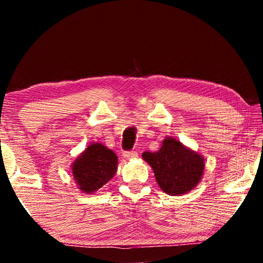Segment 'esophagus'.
<instances>
[{"mask_svg":"<svg viewBox=\"0 0 263 263\" xmlns=\"http://www.w3.org/2000/svg\"><path fill=\"white\" fill-rule=\"evenodd\" d=\"M124 158L125 159H136L138 157V152L137 151H130V152H124Z\"/></svg>","mask_w":263,"mask_h":263,"instance_id":"1","label":"esophagus"}]
</instances>
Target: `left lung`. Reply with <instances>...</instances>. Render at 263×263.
<instances>
[{
    "instance_id": "obj_1",
    "label": "left lung",
    "mask_w": 263,
    "mask_h": 263,
    "mask_svg": "<svg viewBox=\"0 0 263 263\" xmlns=\"http://www.w3.org/2000/svg\"><path fill=\"white\" fill-rule=\"evenodd\" d=\"M141 157L152 167L160 188L169 196L193 190L202 180L205 168L203 155L172 137H166L158 152H144Z\"/></svg>"
}]
</instances>
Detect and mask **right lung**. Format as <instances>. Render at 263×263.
<instances>
[{
  "label": "right lung",
  "mask_w": 263,
  "mask_h": 263,
  "mask_svg": "<svg viewBox=\"0 0 263 263\" xmlns=\"http://www.w3.org/2000/svg\"><path fill=\"white\" fill-rule=\"evenodd\" d=\"M117 164L118 158L112 149L92 142L72 163L75 183L84 194L96 193L116 175Z\"/></svg>",
  "instance_id": "1"
}]
</instances>
